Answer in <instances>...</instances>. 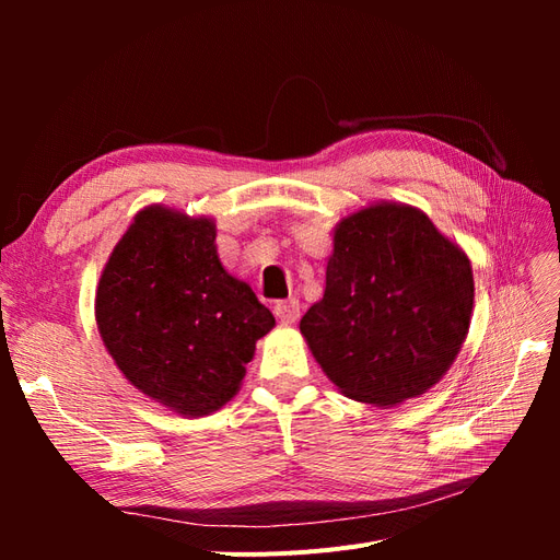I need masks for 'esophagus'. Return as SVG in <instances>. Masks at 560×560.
I'll use <instances>...</instances> for the list:
<instances>
[{"instance_id": "obj_1", "label": "esophagus", "mask_w": 560, "mask_h": 560, "mask_svg": "<svg viewBox=\"0 0 560 560\" xmlns=\"http://www.w3.org/2000/svg\"><path fill=\"white\" fill-rule=\"evenodd\" d=\"M276 317L282 322V325H294V322L299 319V313H301V306L296 299H287V301H278L276 303Z\"/></svg>"}]
</instances>
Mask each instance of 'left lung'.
<instances>
[{"label":"left lung","instance_id":"left-lung-1","mask_svg":"<svg viewBox=\"0 0 560 560\" xmlns=\"http://www.w3.org/2000/svg\"><path fill=\"white\" fill-rule=\"evenodd\" d=\"M471 303L465 252L428 214L381 202L336 226L325 296L299 327L346 397L389 406L446 374Z\"/></svg>","mask_w":560,"mask_h":560}]
</instances>
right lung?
<instances>
[{
    "mask_svg": "<svg viewBox=\"0 0 560 560\" xmlns=\"http://www.w3.org/2000/svg\"><path fill=\"white\" fill-rule=\"evenodd\" d=\"M210 219L142 210L114 247L95 296L100 336L124 376L173 411L208 416L245 376L276 317L229 276Z\"/></svg>",
    "mask_w": 560,
    "mask_h": 560,
    "instance_id": "right-lung-1",
    "label": "right lung"
}]
</instances>
